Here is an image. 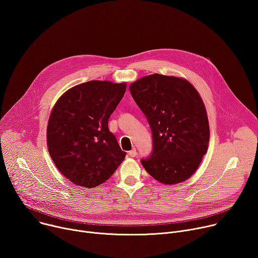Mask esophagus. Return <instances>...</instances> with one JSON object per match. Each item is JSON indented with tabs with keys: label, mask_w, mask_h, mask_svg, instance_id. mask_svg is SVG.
Returning a JSON list of instances; mask_svg holds the SVG:
<instances>
[{
	"label": "esophagus",
	"mask_w": 258,
	"mask_h": 258,
	"mask_svg": "<svg viewBox=\"0 0 258 258\" xmlns=\"http://www.w3.org/2000/svg\"><path fill=\"white\" fill-rule=\"evenodd\" d=\"M128 154H129V156H130V157H135V156L137 155V152H136V150H135V149H132L131 151H129V153H128Z\"/></svg>",
	"instance_id": "obj_1"
}]
</instances>
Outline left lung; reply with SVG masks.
Returning <instances> with one entry per match:
<instances>
[{
  "label": "left lung",
  "instance_id": "1",
  "mask_svg": "<svg viewBox=\"0 0 258 258\" xmlns=\"http://www.w3.org/2000/svg\"><path fill=\"white\" fill-rule=\"evenodd\" d=\"M153 133V153L142 160L148 173L164 185L188 180L200 166L210 142L203 99L186 78L154 73L129 87Z\"/></svg>",
  "mask_w": 258,
  "mask_h": 258
}]
</instances>
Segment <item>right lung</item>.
Masks as SVG:
<instances>
[{
    "label": "right lung",
    "instance_id": "right-lung-1",
    "mask_svg": "<svg viewBox=\"0 0 258 258\" xmlns=\"http://www.w3.org/2000/svg\"><path fill=\"white\" fill-rule=\"evenodd\" d=\"M127 84L91 81L57 99L49 114L46 143L51 159L73 184L94 188L113 174L126 157L108 130V118Z\"/></svg>",
    "mask_w": 258,
    "mask_h": 258
}]
</instances>
